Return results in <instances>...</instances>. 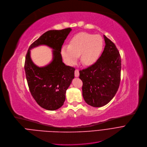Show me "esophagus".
Listing matches in <instances>:
<instances>
[{
	"instance_id": "esophagus-1",
	"label": "esophagus",
	"mask_w": 147,
	"mask_h": 147,
	"mask_svg": "<svg viewBox=\"0 0 147 147\" xmlns=\"http://www.w3.org/2000/svg\"><path fill=\"white\" fill-rule=\"evenodd\" d=\"M79 75H80L79 71L78 69H76L75 71V77H78Z\"/></svg>"
}]
</instances>
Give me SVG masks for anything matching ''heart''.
Masks as SVG:
<instances>
[{
	"instance_id": "heart-1",
	"label": "heart",
	"mask_w": 147,
	"mask_h": 147,
	"mask_svg": "<svg viewBox=\"0 0 147 147\" xmlns=\"http://www.w3.org/2000/svg\"><path fill=\"white\" fill-rule=\"evenodd\" d=\"M103 46V40L99 35L82 32L75 36L69 45H64L61 53L66 63L74 65L78 57L84 66L93 65L99 58Z\"/></svg>"
}]
</instances>
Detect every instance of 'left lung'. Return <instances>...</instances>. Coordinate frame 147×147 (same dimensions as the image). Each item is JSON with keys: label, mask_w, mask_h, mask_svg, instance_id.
Segmentation results:
<instances>
[{"label": "left lung", "mask_w": 147, "mask_h": 147, "mask_svg": "<svg viewBox=\"0 0 147 147\" xmlns=\"http://www.w3.org/2000/svg\"><path fill=\"white\" fill-rule=\"evenodd\" d=\"M105 42L99 59L93 65L80 71L82 96L93 107L105 105L113 99L119 88L121 56L115 44L103 35Z\"/></svg>", "instance_id": "left-lung-1"}]
</instances>
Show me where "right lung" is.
Instances as JSON below:
<instances>
[{
	"instance_id": "1",
	"label": "right lung",
	"mask_w": 147,
	"mask_h": 147,
	"mask_svg": "<svg viewBox=\"0 0 147 147\" xmlns=\"http://www.w3.org/2000/svg\"><path fill=\"white\" fill-rule=\"evenodd\" d=\"M72 29L49 30L29 47L24 63L26 76L32 96L39 105L45 109L60 108L66 99V92L74 78L75 68L62 61L61 49ZM52 48L53 60L48 65L38 67L30 57V50L39 45Z\"/></svg>"
}]
</instances>
